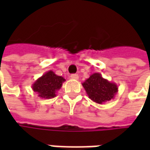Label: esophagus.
Instances as JSON below:
<instances>
[{"mask_svg": "<svg viewBox=\"0 0 150 150\" xmlns=\"http://www.w3.org/2000/svg\"><path fill=\"white\" fill-rule=\"evenodd\" d=\"M70 78H72V79H75V80H78L79 77H78V74H72L71 76H70Z\"/></svg>", "mask_w": 150, "mask_h": 150, "instance_id": "obj_1", "label": "esophagus"}]
</instances>
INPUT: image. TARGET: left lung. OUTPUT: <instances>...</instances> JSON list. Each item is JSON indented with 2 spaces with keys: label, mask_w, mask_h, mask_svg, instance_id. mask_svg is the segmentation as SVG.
Masks as SVG:
<instances>
[{
  "label": "left lung",
  "mask_w": 150,
  "mask_h": 150,
  "mask_svg": "<svg viewBox=\"0 0 150 150\" xmlns=\"http://www.w3.org/2000/svg\"><path fill=\"white\" fill-rule=\"evenodd\" d=\"M82 84L88 98L98 104L113 99L118 91L117 84L103 78L99 72L92 74Z\"/></svg>",
  "instance_id": "obj_1"
}]
</instances>
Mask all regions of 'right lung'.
<instances>
[{"instance_id": "obj_1", "label": "right lung", "mask_w": 150, "mask_h": 150, "mask_svg": "<svg viewBox=\"0 0 150 150\" xmlns=\"http://www.w3.org/2000/svg\"><path fill=\"white\" fill-rule=\"evenodd\" d=\"M65 81L62 76H57L54 72L50 70L33 83L32 88L34 92L38 93L40 98L50 99L56 97L57 92L62 88Z\"/></svg>"}]
</instances>
